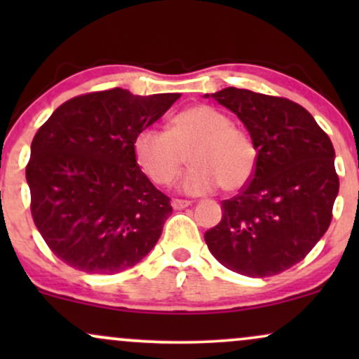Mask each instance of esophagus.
<instances>
[{
    "instance_id": "1",
    "label": "esophagus",
    "mask_w": 359,
    "mask_h": 359,
    "mask_svg": "<svg viewBox=\"0 0 359 359\" xmlns=\"http://www.w3.org/2000/svg\"><path fill=\"white\" fill-rule=\"evenodd\" d=\"M191 205V201H185V199H172V208L175 211H180V209H185Z\"/></svg>"
}]
</instances>
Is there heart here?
Segmentation results:
<instances>
[{"instance_id":"1","label":"heart","mask_w":359,"mask_h":359,"mask_svg":"<svg viewBox=\"0 0 359 359\" xmlns=\"http://www.w3.org/2000/svg\"><path fill=\"white\" fill-rule=\"evenodd\" d=\"M192 167L180 187L192 196L219 187L236 192L250 182L257 168L253 140L219 109L189 106L172 116L167 131L147 128L133 140L140 170L156 185H168L182 170L185 155Z\"/></svg>"}]
</instances>
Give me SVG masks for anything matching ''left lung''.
Masks as SVG:
<instances>
[{
	"label": "left lung",
	"instance_id": "8db88e82",
	"mask_svg": "<svg viewBox=\"0 0 359 359\" xmlns=\"http://www.w3.org/2000/svg\"><path fill=\"white\" fill-rule=\"evenodd\" d=\"M211 96L250 131L257 168L238 196L222 201L221 222L204 240L226 269L271 277L306 258L331 224L339 191L334 147L312 114L287 97L236 88Z\"/></svg>",
	"mask_w": 359,
	"mask_h": 359
}]
</instances>
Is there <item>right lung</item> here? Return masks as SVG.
<instances>
[{
    "label": "right lung",
    "mask_w": 359,
    "mask_h": 359,
    "mask_svg": "<svg viewBox=\"0 0 359 359\" xmlns=\"http://www.w3.org/2000/svg\"><path fill=\"white\" fill-rule=\"evenodd\" d=\"M180 94H82L39 128L27 165L32 217L48 248L72 269L113 275L158 241L170 199L140 170L133 140Z\"/></svg>",
    "instance_id": "right-lung-1"
}]
</instances>
